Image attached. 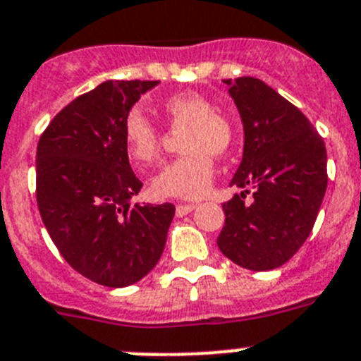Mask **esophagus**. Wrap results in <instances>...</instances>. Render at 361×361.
Masks as SVG:
<instances>
[{
  "label": "esophagus",
  "instance_id": "esophagus-1",
  "mask_svg": "<svg viewBox=\"0 0 361 361\" xmlns=\"http://www.w3.org/2000/svg\"><path fill=\"white\" fill-rule=\"evenodd\" d=\"M194 209H196V203H180L176 207V216L183 217V216H187V214L192 212Z\"/></svg>",
  "mask_w": 361,
  "mask_h": 361
}]
</instances>
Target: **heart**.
I'll use <instances>...</instances> for the list:
<instances>
[{
    "label": "heart",
    "instance_id": "heart-1",
    "mask_svg": "<svg viewBox=\"0 0 361 361\" xmlns=\"http://www.w3.org/2000/svg\"><path fill=\"white\" fill-rule=\"evenodd\" d=\"M161 111L180 135L181 157L169 161L151 180L152 192L160 197L197 200L209 192L214 174L213 157H225L235 140L232 120L214 109L212 100L201 93H176L161 104ZM164 135L140 111L124 120V144L135 164L149 165L160 154Z\"/></svg>",
    "mask_w": 361,
    "mask_h": 361
}]
</instances>
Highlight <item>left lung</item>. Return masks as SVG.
I'll return each instance as SVG.
<instances>
[{"label": "left lung", "instance_id": "1", "mask_svg": "<svg viewBox=\"0 0 361 361\" xmlns=\"http://www.w3.org/2000/svg\"><path fill=\"white\" fill-rule=\"evenodd\" d=\"M245 131L243 160L230 185L245 188L223 203L217 246L252 271L290 261L313 230L327 188V152L306 115L253 77L226 79ZM252 190V203L244 197Z\"/></svg>", "mask_w": 361, "mask_h": 361}]
</instances>
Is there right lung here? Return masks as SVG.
<instances>
[{
  "label": "right lung",
  "instance_id": "right-lung-1",
  "mask_svg": "<svg viewBox=\"0 0 361 361\" xmlns=\"http://www.w3.org/2000/svg\"><path fill=\"white\" fill-rule=\"evenodd\" d=\"M160 80H106L71 100L41 135L35 196L68 264L90 281L126 288L164 253L174 204L131 203L142 181L129 165L124 120Z\"/></svg>",
  "mask_w": 361,
  "mask_h": 361
}]
</instances>
